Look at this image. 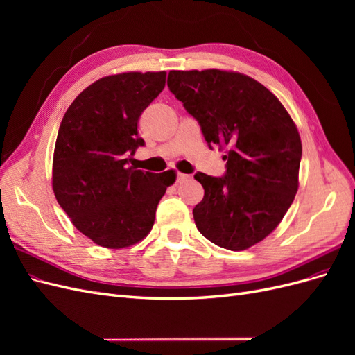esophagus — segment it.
I'll return each instance as SVG.
<instances>
[{
    "label": "esophagus",
    "mask_w": 355,
    "mask_h": 355,
    "mask_svg": "<svg viewBox=\"0 0 355 355\" xmlns=\"http://www.w3.org/2000/svg\"><path fill=\"white\" fill-rule=\"evenodd\" d=\"M191 176L189 175H185V173H178L176 175V182L178 184H180V182H185V180H188Z\"/></svg>",
    "instance_id": "1"
}]
</instances>
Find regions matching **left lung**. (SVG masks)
I'll list each match as a JSON object with an SVG mask.
<instances>
[{"instance_id": "left-lung-1", "label": "left lung", "mask_w": 355, "mask_h": 355, "mask_svg": "<svg viewBox=\"0 0 355 355\" xmlns=\"http://www.w3.org/2000/svg\"><path fill=\"white\" fill-rule=\"evenodd\" d=\"M167 85L209 148H230L223 176H194L204 188L192 210L197 228L223 249H249L277 228L295 200L302 158L297 128L270 90L239 72L170 71Z\"/></svg>"}]
</instances>
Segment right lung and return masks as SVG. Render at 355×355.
<instances>
[{"label": "right lung", "mask_w": 355, "mask_h": 355, "mask_svg": "<svg viewBox=\"0 0 355 355\" xmlns=\"http://www.w3.org/2000/svg\"><path fill=\"white\" fill-rule=\"evenodd\" d=\"M166 85V72H127L83 90L62 118L53 157V191L80 232L121 249L151 231L158 202L175 182L135 170L128 159L145 141L137 121Z\"/></svg>", "instance_id": "obj_1"}]
</instances>
